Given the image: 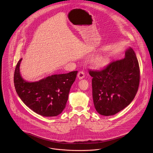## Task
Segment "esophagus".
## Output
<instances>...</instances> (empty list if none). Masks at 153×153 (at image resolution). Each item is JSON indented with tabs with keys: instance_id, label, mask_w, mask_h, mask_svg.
<instances>
[{
	"instance_id": "obj_1",
	"label": "esophagus",
	"mask_w": 153,
	"mask_h": 153,
	"mask_svg": "<svg viewBox=\"0 0 153 153\" xmlns=\"http://www.w3.org/2000/svg\"><path fill=\"white\" fill-rule=\"evenodd\" d=\"M77 76H78V77H79V79H83V78L85 77V73H84L83 71H80L78 73Z\"/></svg>"
}]
</instances>
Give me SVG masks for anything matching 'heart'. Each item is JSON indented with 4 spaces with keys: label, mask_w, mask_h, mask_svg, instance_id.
Returning <instances> with one entry per match:
<instances>
[{
    "label": "heart",
    "mask_w": 153,
    "mask_h": 153,
    "mask_svg": "<svg viewBox=\"0 0 153 153\" xmlns=\"http://www.w3.org/2000/svg\"><path fill=\"white\" fill-rule=\"evenodd\" d=\"M109 62V59L105 56H99L96 57L93 62V64L96 68H102L105 66Z\"/></svg>",
    "instance_id": "1"
}]
</instances>
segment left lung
Listing matches in <instances>:
<instances>
[{
	"mask_svg": "<svg viewBox=\"0 0 153 153\" xmlns=\"http://www.w3.org/2000/svg\"><path fill=\"white\" fill-rule=\"evenodd\" d=\"M93 99L101 115H114L132 102L137 93L140 71L135 52L130 48L125 57L110 63L101 70H89Z\"/></svg>",
	"mask_w": 153,
	"mask_h": 153,
	"instance_id": "left-lung-1",
	"label": "left lung"
}]
</instances>
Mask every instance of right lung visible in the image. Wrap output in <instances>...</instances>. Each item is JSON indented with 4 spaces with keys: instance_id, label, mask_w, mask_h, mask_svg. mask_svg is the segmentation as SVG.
I'll use <instances>...</instances> for the list:
<instances>
[{
    "instance_id": "right-lung-1",
    "label": "right lung",
    "mask_w": 153,
    "mask_h": 153,
    "mask_svg": "<svg viewBox=\"0 0 153 153\" xmlns=\"http://www.w3.org/2000/svg\"><path fill=\"white\" fill-rule=\"evenodd\" d=\"M17 62L14 73V85L18 96L29 108L45 117H54L65 108L71 85L77 71L48 76L39 82H27L21 77Z\"/></svg>"
}]
</instances>
